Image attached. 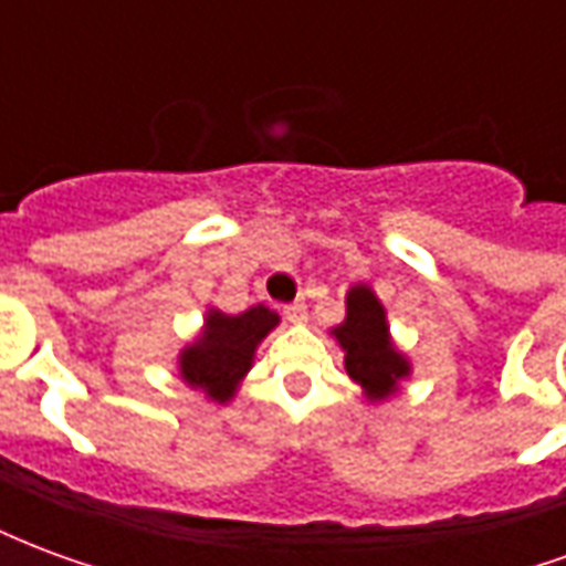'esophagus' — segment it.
<instances>
[{"label": "esophagus", "instance_id": "obj_1", "mask_svg": "<svg viewBox=\"0 0 566 566\" xmlns=\"http://www.w3.org/2000/svg\"><path fill=\"white\" fill-rule=\"evenodd\" d=\"M284 318L291 321V324H303V321H306V306H303V303L284 306Z\"/></svg>", "mask_w": 566, "mask_h": 566}]
</instances>
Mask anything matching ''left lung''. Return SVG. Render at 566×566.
Masks as SVG:
<instances>
[{
  "instance_id": "obj_1",
  "label": "left lung",
  "mask_w": 566,
  "mask_h": 566,
  "mask_svg": "<svg viewBox=\"0 0 566 566\" xmlns=\"http://www.w3.org/2000/svg\"><path fill=\"white\" fill-rule=\"evenodd\" d=\"M331 336L343 348L348 379L364 391L367 403H385L400 394L412 376V360L397 348L388 324V312L369 284H352L345 294V318L331 327Z\"/></svg>"
}]
</instances>
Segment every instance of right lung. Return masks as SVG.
Returning a JSON list of instances; mask_svg holds the SVG:
<instances>
[{
	"label": "right lung",
	"instance_id": "obj_1",
	"mask_svg": "<svg viewBox=\"0 0 566 566\" xmlns=\"http://www.w3.org/2000/svg\"><path fill=\"white\" fill-rule=\"evenodd\" d=\"M279 312L263 303L239 315L209 306L197 336L178 352V376L209 403L227 406L254 367L260 343L279 327Z\"/></svg>",
	"mask_w": 566,
	"mask_h": 566
}]
</instances>
